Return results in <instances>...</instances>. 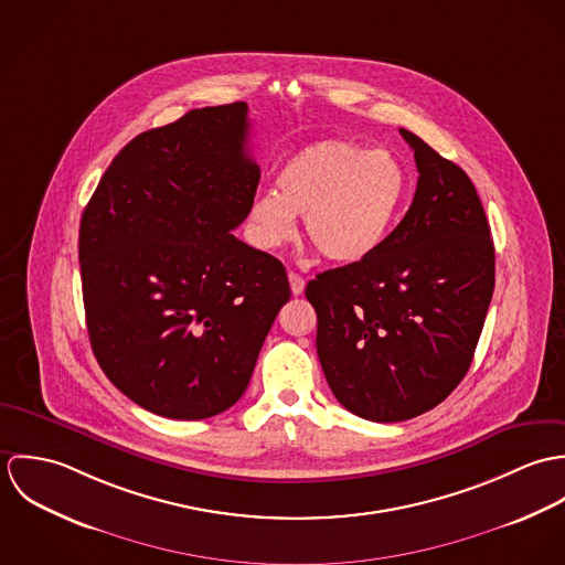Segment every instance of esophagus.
<instances>
[{
  "instance_id": "obj_1",
  "label": "esophagus",
  "mask_w": 565,
  "mask_h": 565,
  "mask_svg": "<svg viewBox=\"0 0 565 565\" xmlns=\"http://www.w3.org/2000/svg\"><path fill=\"white\" fill-rule=\"evenodd\" d=\"M289 287H291L294 296H300L305 291V278L296 271H289Z\"/></svg>"
}]
</instances>
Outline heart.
I'll return each mask as SVG.
<instances>
[{"label": "heart", "mask_w": 565, "mask_h": 565, "mask_svg": "<svg viewBox=\"0 0 565 565\" xmlns=\"http://www.w3.org/2000/svg\"><path fill=\"white\" fill-rule=\"evenodd\" d=\"M403 162L385 150L322 141L278 169L276 193H258L247 209V231L263 249L294 239L296 217L328 260L359 263L390 239L406 198Z\"/></svg>", "instance_id": "b5f03b06"}]
</instances>
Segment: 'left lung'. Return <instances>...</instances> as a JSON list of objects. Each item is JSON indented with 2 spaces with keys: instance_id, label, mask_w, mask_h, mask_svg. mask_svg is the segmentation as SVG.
I'll return each mask as SVG.
<instances>
[{
  "instance_id": "left-lung-1",
  "label": "left lung",
  "mask_w": 565,
  "mask_h": 565,
  "mask_svg": "<svg viewBox=\"0 0 565 565\" xmlns=\"http://www.w3.org/2000/svg\"><path fill=\"white\" fill-rule=\"evenodd\" d=\"M417 164L403 222L365 260L307 285L323 376L350 413L404 422L444 403L470 370L495 254L468 173L401 128Z\"/></svg>"
}]
</instances>
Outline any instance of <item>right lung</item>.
<instances>
[{
    "label": "right lung",
    "mask_w": 565,
    "mask_h": 565,
    "mask_svg": "<svg viewBox=\"0 0 565 565\" xmlns=\"http://www.w3.org/2000/svg\"><path fill=\"white\" fill-rule=\"evenodd\" d=\"M247 130L245 102L148 130L82 213L93 354L124 396L169 419L213 417L242 398L291 296L282 263L233 235L260 180Z\"/></svg>",
    "instance_id": "obj_1"
}]
</instances>
